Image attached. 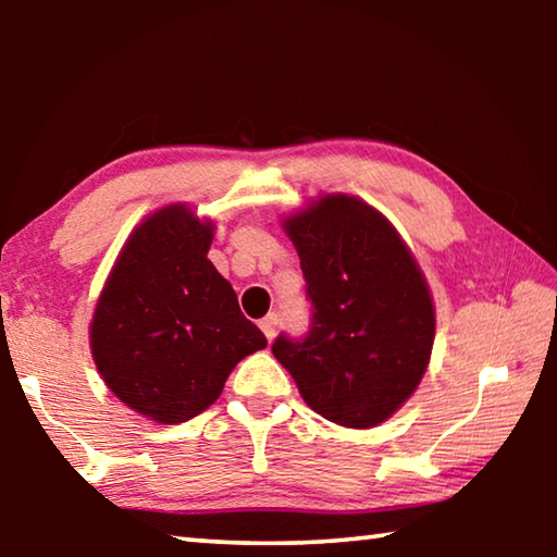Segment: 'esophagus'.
I'll return each instance as SVG.
<instances>
[{
  "label": "esophagus",
  "instance_id": "obj_1",
  "mask_svg": "<svg viewBox=\"0 0 557 557\" xmlns=\"http://www.w3.org/2000/svg\"><path fill=\"white\" fill-rule=\"evenodd\" d=\"M260 329H262V334L268 336V342H272L277 334V314H268L265 319H260Z\"/></svg>",
  "mask_w": 557,
  "mask_h": 557
}]
</instances>
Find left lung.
Here are the masks:
<instances>
[{
	"label": "left lung",
	"mask_w": 557,
	"mask_h": 557,
	"mask_svg": "<svg viewBox=\"0 0 557 557\" xmlns=\"http://www.w3.org/2000/svg\"><path fill=\"white\" fill-rule=\"evenodd\" d=\"M295 243L312 324L280 334L272 354L301 398L344 428H375L428 371L435 307L398 231L356 196L326 194L282 221Z\"/></svg>",
	"instance_id": "obj_1"
}]
</instances>
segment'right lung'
I'll return each instance as SVG.
<instances>
[{"instance_id":"obj_1","label":"right lung","mask_w":557,"mask_h":557,"mask_svg":"<svg viewBox=\"0 0 557 557\" xmlns=\"http://www.w3.org/2000/svg\"><path fill=\"white\" fill-rule=\"evenodd\" d=\"M211 240L213 223L184 203L147 215L120 250L90 322L102 381L162 425L211 408L235 363L268 346L206 258Z\"/></svg>"}]
</instances>
